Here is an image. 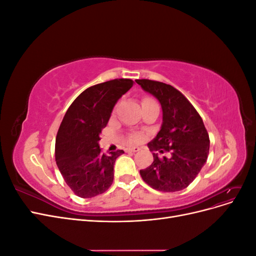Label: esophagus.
<instances>
[{"instance_id":"1","label":"esophagus","mask_w":256,"mask_h":256,"mask_svg":"<svg viewBox=\"0 0 256 256\" xmlns=\"http://www.w3.org/2000/svg\"><path fill=\"white\" fill-rule=\"evenodd\" d=\"M127 150H128V152H136L140 150V147H138V146H131V147H129V148H127Z\"/></svg>"}]
</instances>
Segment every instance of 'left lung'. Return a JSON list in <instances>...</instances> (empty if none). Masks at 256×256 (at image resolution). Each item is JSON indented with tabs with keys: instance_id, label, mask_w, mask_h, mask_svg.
I'll list each match as a JSON object with an SVG mask.
<instances>
[{
	"instance_id": "left-lung-1",
	"label": "left lung",
	"mask_w": 256,
	"mask_h": 256,
	"mask_svg": "<svg viewBox=\"0 0 256 256\" xmlns=\"http://www.w3.org/2000/svg\"><path fill=\"white\" fill-rule=\"evenodd\" d=\"M156 97L162 108V125L156 138L147 144L154 162L140 170L143 180L152 188L180 191L194 180L208 157L209 136L200 114L189 100L172 85L147 79L136 80ZM157 151L172 156L162 160Z\"/></svg>"
}]
</instances>
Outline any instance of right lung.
Segmentation results:
<instances>
[{
  "label": "right lung",
  "instance_id": "1",
  "mask_svg": "<svg viewBox=\"0 0 256 256\" xmlns=\"http://www.w3.org/2000/svg\"><path fill=\"white\" fill-rule=\"evenodd\" d=\"M134 83L130 79H115L86 88L62 120L56 140V161L69 188L80 198L102 194L113 182L115 160L124 150L102 154L100 134L114 106Z\"/></svg>",
  "mask_w": 256,
  "mask_h": 256
}]
</instances>
